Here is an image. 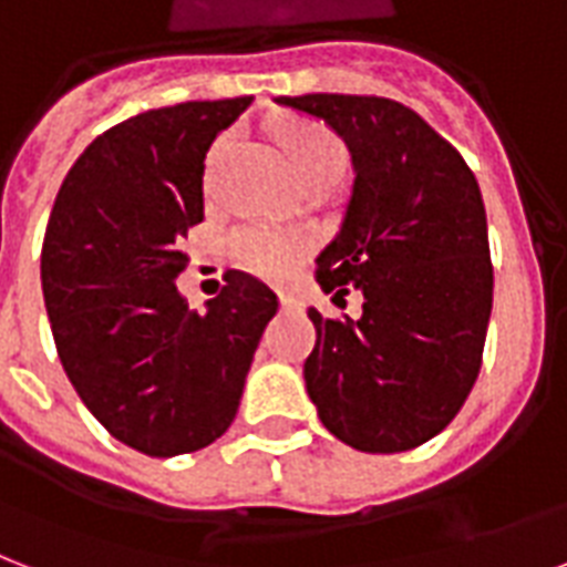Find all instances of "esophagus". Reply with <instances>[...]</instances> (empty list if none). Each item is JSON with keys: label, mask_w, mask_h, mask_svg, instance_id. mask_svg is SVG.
<instances>
[{"label": "esophagus", "mask_w": 567, "mask_h": 567, "mask_svg": "<svg viewBox=\"0 0 567 567\" xmlns=\"http://www.w3.org/2000/svg\"><path fill=\"white\" fill-rule=\"evenodd\" d=\"M280 307L284 310H301V301L296 296H287V292H280Z\"/></svg>", "instance_id": "34e87169"}]
</instances>
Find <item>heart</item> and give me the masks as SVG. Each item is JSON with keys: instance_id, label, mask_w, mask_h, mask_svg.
Listing matches in <instances>:
<instances>
[{"instance_id": "obj_1", "label": "heart", "mask_w": 567, "mask_h": 567, "mask_svg": "<svg viewBox=\"0 0 567 567\" xmlns=\"http://www.w3.org/2000/svg\"><path fill=\"white\" fill-rule=\"evenodd\" d=\"M275 142L287 156L292 177L301 186H331L346 168V144L316 121H284L275 126ZM227 138L215 144L213 156H221ZM245 251L257 266L284 271L298 254L305 251V236L298 234H260L248 239Z\"/></svg>"}]
</instances>
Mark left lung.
Returning a JSON list of instances; mask_svg holds the SVG:
<instances>
[{
  "label": "left lung",
  "instance_id": "obj_1",
  "mask_svg": "<svg viewBox=\"0 0 567 567\" xmlns=\"http://www.w3.org/2000/svg\"><path fill=\"white\" fill-rule=\"evenodd\" d=\"M322 117L352 153L343 224L316 257L333 301L358 289L361 319L307 310V393L333 437L405 452L462 411L482 370L494 301L480 183L446 138L388 96H278Z\"/></svg>",
  "mask_w": 567,
  "mask_h": 567
}]
</instances>
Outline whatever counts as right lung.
<instances>
[{"instance_id": "right-lung-1", "label": "right lung", "mask_w": 567, "mask_h": 567, "mask_svg": "<svg viewBox=\"0 0 567 567\" xmlns=\"http://www.w3.org/2000/svg\"><path fill=\"white\" fill-rule=\"evenodd\" d=\"M251 96L151 109L105 130L68 171L50 213L41 284L70 384L112 437L171 458L221 437L278 296L230 269L188 310L174 280L204 221V159Z\"/></svg>"}]
</instances>
